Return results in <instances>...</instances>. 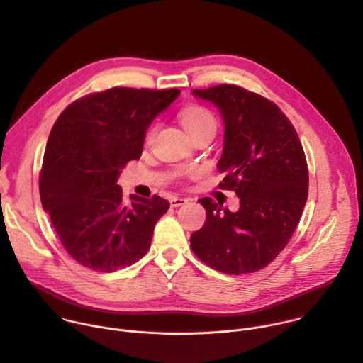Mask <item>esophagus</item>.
<instances>
[{"mask_svg": "<svg viewBox=\"0 0 363 363\" xmlns=\"http://www.w3.org/2000/svg\"><path fill=\"white\" fill-rule=\"evenodd\" d=\"M189 201L187 199H184V198H173L172 201H170V205L173 206V208H179V206H183V205H186Z\"/></svg>", "mask_w": 363, "mask_h": 363, "instance_id": "34e87169", "label": "esophagus"}]
</instances>
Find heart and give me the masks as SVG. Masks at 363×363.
I'll return each instance as SVG.
<instances>
[{"label":"heart","instance_id":"b5f03b06","mask_svg":"<svg viewBox=\"0 0 363 363\" xmlns=\"http://www.w3.org/2000/svg\"><path fill=\"white\" fill-rule=\"evenodd\" d=\"M180 122L184 128V130L189 133V136L198 133L201 130H215L216 128V121L211 111L202 106H190L186 107L182 113H180ZM157 132V125H152L147 135H145V144H150L152 141V138Z\"/></svg>","mask_w":363,"mask_h":363}]
</instances>
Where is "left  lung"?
Instances as JSON below:
<instances>
[{
	"label": "left lung",
	"mask_w": 363,
	"mask_h": 363,
	"mask_svg": "<svg viewBox=\"0 0 363 363\" xmlns=\"http://www.w3.org/2000/svg\"><path fill=\"white\" fill-rule=\"evenodd\" d=\"M191 94L218 107L224 121L220 189L234 190L231 212L199 199L205 225L190 245L203 263L227 274L253 273L272 263L291 240L308 198V167L299 136L274 103L241 87L222 84Z\"/></svg>",
	"instance_id": "left-lung-1"
}]
</instances>
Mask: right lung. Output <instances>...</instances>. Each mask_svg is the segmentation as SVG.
I'll return each instance as SVG.
<instances>
[{
    "label": "right lung",
    "mask_w": 363,
    "mask_h": 363,
    "mask_svg": "<svg viewBox=\"0 0 363 363\" xmlns=\"http://www.w3.org/2000/svg\"><path fill=\"white\" fill-rule=\"evenodd\" d=\"M180 90L115 87L71 103L55 122L43 155L39 191L68 255L97 272L133 264L151 245L157 220L170 208L160 196L130 194L118 179L143 154L152 121Z\"/></svg>",
    "instance_id": "obj_1"
}]
</instances>
